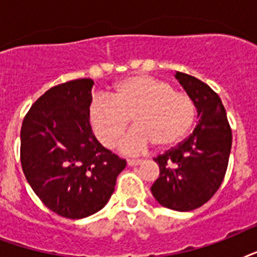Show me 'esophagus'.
I'll list each match as a JSON object with an SVG mask.
<instances>
[{
	"mask_svg": "<svg viewBox=\"0 0 257 257\" xmlns=\"http://www.w3.org/2000/svg\"><path fill=\"white\" fill-rule=\"evenodd\" d=\"M126 163H128L129 167H135V165L143 164V160H140V159H128Z\"/></svg>",
	"mask_w": 257,
	"mask_h": 257,
	"instance_id": "obj_1",
	"label": "esophagus"
}]
</instances>
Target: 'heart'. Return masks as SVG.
Masks as SVG:
<instances>
[{
    "mask_svg": "<svg viewBox=\"0 0 257 257\" xmlns=\"http://www.w3.org/2000/svg\"><path fill=\"white\" fill-rule=\"evenodd\" d=\"M96 137L106 148L116 147L132 118L136 128L122 141V149L139 153L155 144L175 147L195 124L197 106L189 94L148 74H135L117 82L109 97H93L88 108Z\"/></svg>",
    "mask_w": 257,
    "mask_h": 257,
    "instance_id": "1",
    "label": "heart"
}]
</instances>
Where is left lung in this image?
<instances>
[{"instance_id":"left-lung-1","label":"left lung","mask_w":257,"mask_h":257,"mask_svg":"<svg viewBox=\"0 0 257 257\" xmlns=\"http://www.w3.org/2000/svg\"><path fill=\"white\" fill-rule=\"evenodd\" d=\"M176 78L195 100L199 124L191 136L153 160L160 167L155 199L169 209L193 211L212 199L223 183L232 147V129L219 94L191 74Z\"/></svg>"}]
</instances>
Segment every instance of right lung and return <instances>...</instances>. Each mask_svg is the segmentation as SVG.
<instances>
[{"mask_svg":"<svg viewBox=\"0 0 257 257\" xmlns=\"http://www.w3.org/2000/svg\"><path fill=\"white\" fill-rule=\"evenodd\" d=\"M93 81L78 78L46 90L21 126V165L42 203L66 219H82L108 203L124 159L96 140L89 122Z\"/></svg>","mask_w":257,"mask_h":257,"instance_id":"obj_1","label":"right lung"}]
</instances>
